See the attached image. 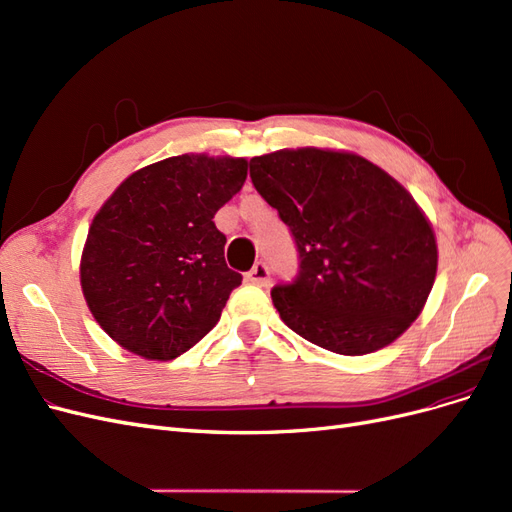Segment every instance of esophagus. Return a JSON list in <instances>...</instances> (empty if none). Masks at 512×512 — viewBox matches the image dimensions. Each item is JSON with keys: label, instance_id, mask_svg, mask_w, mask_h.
Listing matches in <instances>:
<instances>
[{"label": "esophagus", "instance_id": "1", "mask_svg": "<svg viewBox=\"0 0 512 512\" xmlns=\"http://www.w3.org/2000/svg\"><path fill=\"white\" fill-rule=\"evenodd\" d=\"M247 282H252L256 286H267L269 284V267L265 262H256L252 271L247 273Z\"/></svg>", "mask_w": 512, "mask_h": 512}]
</instances>
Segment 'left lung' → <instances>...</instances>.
I'll return each instance as SVG.
<instances>
[{"mask_svg":"<svg viewBox=\"0 0 512 512\" xmlns=\"http://www.w3.org/2000/svg\"><path fill=\"white\" fill-rule=\"evenodd\" d=\"M250 177L297 243V277L271 290L288 327L346 356L395 342L438 271L436 235L412 194L356 153L316 147L252 158Z\"/></svg>","mask_w":512,"mask_h":512,"instance_id":"1","label":"left lung"}]
</instances>
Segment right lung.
I'll return each instance as SVG.
<instances>
[{
	"label": "right lung",
	"instance_id": "right-lung-1",
	"mask_svg": "<svg viewBox=\"0 0 512 512\" xmlns=\"http://www.w3.org/2000/svg\"><path fill=\"white\" fill-rule=\"evenodd\" d=\"M245 158L183 153L136 170L100 207L81 256L89 312L143 359L170 361L215 324L241 273L213 215L245 183Z\"/></svg>",
	"mask_w": 512,
	"mask_h": 512
}]
</instances>
